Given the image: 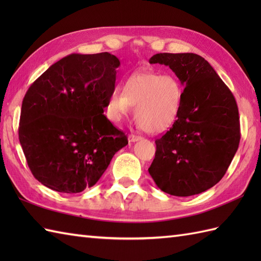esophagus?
Segmentation results:
<instances>
[{
	"mask_svg": "<svg viewBox=\"0 0 261 261\" xmlns=\"http://www.w3.org/2000/svg\"><path fill=\"white\" fill-rule=\"evenodd\" d=\"M127 139H129V141L130 142H137V141H139V140H141L142 139V137H140V136H136V135H129V137H127Z\"/></svg>",
	"mask_w": 261,
	"mask_h": 261,
	"instance_id": "obj_1",
	"label": "esophagus"
}]
</instances>
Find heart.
<instances>
[{
	"label": "heart",
	"instance_id": "heart-1",
	"mask_svg": "<svg viewBox=\"0 0 261 261\" xmlns=\"http://www.w3.org/2000/svg\"><path fill=\"white\" fill-rule=\"evenodd\" d=\"M108 101L111 118L119 121L135 109V118L149 134H160L175 123L180 112L182 90L178 80L169 74L137 71L127 76Z\"/></svg>",
	"mask_w": 261,
	"mask_h": 261
}]
</instances>
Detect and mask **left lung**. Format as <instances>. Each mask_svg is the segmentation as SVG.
I'll list each match as a JSON object with an SVG mask.
<instances>
[{"mask_svg":"<svg viewBox=\"0 0 261 261\" xmlns=\"http://www.w3.org/2000/svg\"><path fill=\"white\" fill-rule=\"evenodd\" d=\"M149 63L168 66L185 88L178 118L156 140L148 171L165 193L196 195L222 179L239 147L236 98L212 66L196 54H156Z\"/></svg>","mask_w":261,"mask_h":261,"instance_id":"8db88e82","label":"left lung"}]
</instances>
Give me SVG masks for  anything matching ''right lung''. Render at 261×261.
Listing matches in <instances>:
<instances>
[{
	"instance_id": "1",
	"label": "right lung",
	"mask_w": 261,
	"mask_h": 261,
	"mask_svg": "<svg viewBox=\"0 0 261 261\" xmlns=\"http://www.w3.org/2000/svg\"><path fill=\"white\" fill-rule=\"evenodd\" d=\"M114 55L71 54L33 82L22 102L19 139L35 178L56 192L95 185L115 152L127 145L105 116L114 92Z\"/></svg>"
}]
</instances>
